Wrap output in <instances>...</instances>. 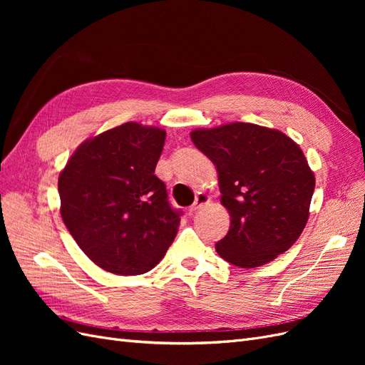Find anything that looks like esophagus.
I'll return each mask as SVG.
<instances>
[{
  "label": "esophagus",
  "instance_id": "obj_1",
  "mask_svg": "<svg viewBox=\"0 0 365 365\" xmlns=\"http://www.w3.org/2000/svg\"><path fill=\"white\" fill-rule=\"evenodd\" d=\"M208 202H210L208 195L204 193V192H200V193L196 195V197H195V202L190 205V212H192V213L196 212V210H200V208L205 207Z\"/></svg>",
  "mask_w": 365,
  "mask_h": 365
}]
</instances>
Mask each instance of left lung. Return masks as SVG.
Segmentation results:
<instances>
[{
  "label": "left lung",
  "mask_w": 365,
  "mask_h": 365,
  "mask_svg": "<svg viewBox=\"0 0 365 365\" xmlns=\"http://www.w3.org/2000/svg\"><path fill=\"white\" fill-rule=\"evenodd\" d=\"M216 165L220 202L231 224L216 251L240 268H256L288 251L309 217L315 176L304 153L277 129L230 123L192 130Z\"/></svg>",
  "instance_id": "obj_1"
}]
</instances>
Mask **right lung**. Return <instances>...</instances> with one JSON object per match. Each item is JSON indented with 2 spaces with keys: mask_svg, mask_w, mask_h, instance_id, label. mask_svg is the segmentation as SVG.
Masks as SVG:
<instances>
[{
  "mask_svg": "<svg viewBox=\"0 0 365 365\" xmlns=\"http://www.w3.org/2000/svg\"><path fill=\"white\" fill-rule=\"evenodd\" d=\"M165 130L134 121L83 141L59 175L61 216L97 267L150 271L172 245L181 210L155 175Z\"/></svg>",
  "mask_w": 365,
  "mask_h": 365,
  "instance_id": "add662e5",
  "label": "right lung"
}]
</instances>
